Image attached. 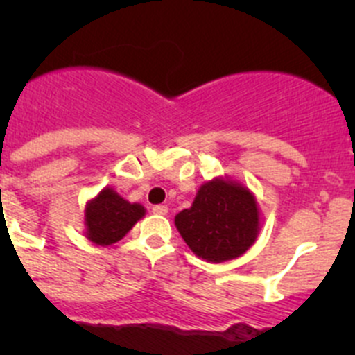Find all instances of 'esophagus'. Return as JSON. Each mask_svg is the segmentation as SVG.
Masks as SVG:
<instances>
[{
  "instance_id": "obj_1",
  "label": "esophagus",
  "mask_w": 355,
  "mask_h": 355,
  "mask_svg": "<svg viewBox=\"0 0 355 355\" xmlns=\"http://www.w3.org/2000/svg\"><path fill=\"white\" fill-rule=\"evenodd\" d=\"M153 213L161 214V216H163V214L168 213V207L163 206V204H156V206H153Z\"/></svg>"
}]
</instances>
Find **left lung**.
I'll return each mask as SVG.
<instances>
[{
  "label": "left lung",
  "mask_w": 355,
  "mask_h": 355,
  "mask_svg": "<svg viewBox=\"0 0 355 355\" xmlns=\"http://www.w3.org/2000/svg\"><path fill=\"white\" fill-rule=\"evenodd\" d=\"M175 227L196 256L225 263L241 257L256 242L259 206L244 184L216 177L200 185L192 206L175 216Z\"/></svg>",
  "instance_id": "obj_1"
}]
</instances>
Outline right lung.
<instances>
[{
    "mask_svg": "<svg viewBox=\"0 0 355 355\" xmlns=\"http://www.w3.org/2000/svg\"><path fill=\"white\" fill-rule=\"evenodd\" d=\"M144 214L142 204L128 202L113 187H105L85 204V237L96 245H111L121 241Z\"/></svg>",
    "mask_w": 355,
    "mask_h": 355,
    "instance_id": "add662e5",
    "label": "right lung"
}]
</instances>
